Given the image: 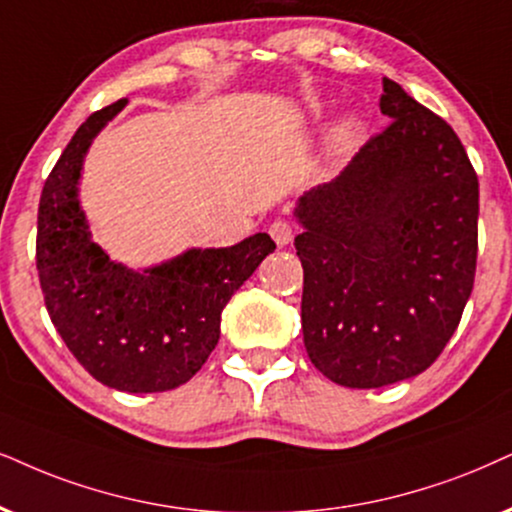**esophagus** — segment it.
I'll return each mask as SVG.
<instances>
[{"instance_id": "34e87169", "label": "esophagus", "mask_w": 512, "mask_h": 512, "mask_svg": "<svg viewBox=\"0 0 512 512\" xmlns=\"http://www.w3.org/2000/svg\"><path fill=\"white\" fill-rule=\"evenodd\" d=\"M269 234L274 238V243L278 248H283V245H288L293 241V226H290L286 219H276L274 224L269 226Z\"/></svg>"}]
</instances>
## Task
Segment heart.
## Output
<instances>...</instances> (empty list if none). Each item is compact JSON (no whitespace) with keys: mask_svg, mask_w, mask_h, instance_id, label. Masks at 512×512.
<instances>
[{"mask_svg":"<svg viewBox=\"0 0 512 512\" xmlns=\"http://www.w3.org/2000/svg\"><path fill=\"white\" fill-rule=\"evenodd\" d=\"M357 132H359L357 120H352V118L340 120L338 125L333 127V132L328 134V151H331L333 155L345 153L347 148L354 144V139H357Z\"/></svg>","mask_w":512,"mask_h":512,"instance_id":"1","label":"heart"}]
</instances>
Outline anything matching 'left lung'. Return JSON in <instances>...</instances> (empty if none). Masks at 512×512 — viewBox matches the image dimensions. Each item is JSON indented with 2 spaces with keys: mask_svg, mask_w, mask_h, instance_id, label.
<instances>
[{
  "mask_svg": "<svg viewBox=\"0 0 512 512\" xmlns=\"http://www.w3.org/2000/svg\"><path fill=\"white\" fill-rule=\"evenodd\" d=\"M390 127L297 198L302 335L328 380L385 387L432 366L477 264L480 184L446 122L383 77Z\"/></svg>",
  "mask_w": 512,
  "mask_h": 512,
  "instance_id": "1",
  "label": "left lung"
}]
</instances>
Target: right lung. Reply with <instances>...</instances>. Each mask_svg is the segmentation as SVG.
Wrapping results in <instances>:
<instances>
[{
  "label": "right lung",
  "instance_id": "add662e5",
  "mask_svg": "<svg viewBox=\"0 0 512 512\" xmlns=\"http://www.w3.org/2000/svg\"><path fill=\"white\" fill-rule=\"evenodd\" d=\"M127 101L82 122L44 181L37 271L51 323L73 357L120 392H167L189 383L219 340L222 309L276 243L255 234L231 248H191L146 269L113 262L92 241L80 177L96 134Z\"/></svg>",
  "mask_w": 512,
  "mask_h": 512
}]
</instances>
